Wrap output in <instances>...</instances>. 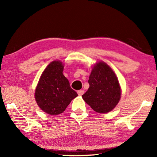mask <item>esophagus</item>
<instances>
[{"mask_svg": "<svg viewBox=\"0 0 157 157\" xmlns=\"http://www.w3.org/2000/svg\"><path fill=\"white\" fill-rule=\"evenodd\" d=\"M84 90H78V95H79V96H82V94H84Z\"/></svg>", "mask_w": 157, "mask_h": 157, "instance_id": "esophagus-1", "label": "esophagus"}]
</instances>
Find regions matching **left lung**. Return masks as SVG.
<instances>
[{
	"instance_id": "8db88e82",
	"label": "left lung",
	"mask_w": 157,
	"mask_h": 157,
	"mask_svg": "<svg viewBox=\"0 0 157 157\" xmlns=\"http://www.w3.org/2000/svg\"><path fill=\"white\" fill-rule=\"evenodd\" d=\"M90 87L82 95L84 101L96 112L111 111L121 98L118 79L106 63L99 61L93 67L89 77Z\"/></svg>"
}]
</instances>
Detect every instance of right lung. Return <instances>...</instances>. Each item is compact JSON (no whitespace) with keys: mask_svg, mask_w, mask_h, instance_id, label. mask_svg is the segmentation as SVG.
Instances as JSON below:
<instances>
[{"mask_svg":"<svg viewBox=\"0 0 157 157\" xmlns=\"http://www.w3.org/2000/svg\"><path fill=\"white\" fill-rule=\"evenodd\" d=\"M62 62L54 61L46 67L35 91V99L43 111L57 115L65 111L69 103L78 96L63 74Z\"/></svg>","mask_w":157,"mask_h":157,"instance_id":"obj_1","label":"right lung"}]
</instances>
